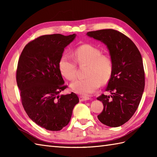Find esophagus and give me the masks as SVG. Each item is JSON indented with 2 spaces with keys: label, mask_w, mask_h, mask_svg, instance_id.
<instances>
[{
  "label": "esophagus",
  "mask_w": 157,
  "mask_h": 157,
  "mask_svg": "<svg viewBox=\"0 0 157 157\" xmlns=\"http://www.w3.org/2000/svg\"><path fill=\"white\" fill-rule=\"evenodd\" d=\"M79 101H88V100H90V98L88 96H79Z\"/></svg>",
  "instance_id": "1"
}]
</instances>
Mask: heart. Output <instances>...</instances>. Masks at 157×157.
I'll return each instance as SVG.
<instances>
[{"mask_svg": "<svg viewBox=\"0 0 157 157\" xmlns=\"http://www.w3.org/2000/svg\"><path fill=\"white\" fill-rule=\"evenodd\" d=\"M75 60L63 53L59 60V69L62 75L68 80L76 77L77 64L88 65L85 79H78L71 84L73 91L82 95H90L96 92L102 84H106L113 73V63L107 55H101L100 50L91 44L78 46L73 51Z\"/></svg>", "mask_w": 157, "mask_h": 157, "instance_id": "1", "label": "heart"}]
</instances>
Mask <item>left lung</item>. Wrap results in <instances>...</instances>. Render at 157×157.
Here are the masks:
<instances>
[{"label": "left lung", "instance_id": "8db88e82", "mask_svg": "<svg viewBox=\"0 0 157 157\" xmlns=\"http://www.w3.org/2000/svg\"><path fill=\"white\" fill-rule=\"evenodd\" d=\"M90 37L107 46L113 63V73L106 92L97 98L103 104L98 119L112 128L121 126L134 115L140 102L145 86L142 59L131 39L113 29L88 32Z\"/></svg>", "mask_w": 157, "mask_h": 157}]
</instances>
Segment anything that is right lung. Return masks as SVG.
<instances>
[{"label": "right lung", "instance_id": "1", "mask_svg": "<svg viewBox=\"0 0 157 157\" xmlns=\"http://www.w3.org/2000/svg\"><path fill=\"white\" fill-rule=\"evenodd\" d=\"M75 37V34L40 36L25 45L18 61L16 80L23 107L33 121L50 131H59L67 125L79 102L73 92L59 96L67 86L59 60Z\"/></svg>", "mask_w": 157, "mask_h": 157}]
</instances>
